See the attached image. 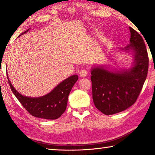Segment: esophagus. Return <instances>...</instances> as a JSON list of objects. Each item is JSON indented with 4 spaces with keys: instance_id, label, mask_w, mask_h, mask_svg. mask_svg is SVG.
<instances>
[{
    "instance_id": "1",
    "label": "esophagus",
    "mask_w": 155,
    "mask_h": 155,
    "mask_svg": "<svg viewBox=\"0 0 155 155\" xmlns=\"http://www.w3.org/2000/svg\"><path fill=\"white\" fill-rule=\"evenodd\" d=\"M87 75V71L86 70H82L80 72V76L82 78H84Z\"/></svg>"
}]
</instances>
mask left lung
Segmentation results:
<instances>
[{"instance_id":"obj_1","label":"left lung","mask_w":155,"mask_h":155,"mask_svg":"<svg viewBox=\"0 0 155 155\" xmlns=\"http://www.w3.org/2000/svg\"><path fill=\"white\" fill-rule=\"evenodd\" d=\"M129 29L130 44L119 50L132 55L133 66L110 71L104 65H99L91 69L93 101L105 115L119 113L131 107L136 101L147 75L149 58L145 42L138 32L132 27Z\"/></svg>"}]
</instances>
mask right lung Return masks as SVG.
Returning <instances> with one entry per match:
<instances>
[{"mask_svg":"<svg viewBox=\"0 0 155 155\" xmlns=\"http://www.w3.org/2000/svg\"><path fill=\"white\" fill-rule=\"evenodd\" d=\"M30 28L19 36L27 32ZM9 85L19 101L31 115L44 119L54 120L60 117L66 109L68 95L78 80V75H72L59 83L49 93L42 97H29L21 94L10 82L7 74Z\"/></svg>","mask_w":155,"mask_h":155,"instance_id":"right-lung-1","label":"right lung"}]
</instances>
